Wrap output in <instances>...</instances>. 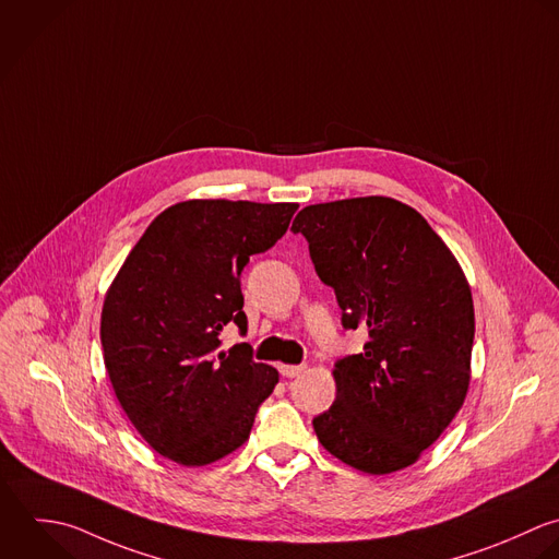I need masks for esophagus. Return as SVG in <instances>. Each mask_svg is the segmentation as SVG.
<instances>
[{
	"instance_id": "obj_1",
	"label": "esophagus",
	"mask_w": 559,
	"mask_h": 559,
	"mask_svg": "<svg viewBox=\"0 0 559 559\" xmlns=\"http://www.w3.org/2000/svg\"><path fill=\"white\" fill-rule=\"evenodd\" d=\"M305 368H307V366H302V364H300V366H285V364H281V366H278L281 374H283V377H287V379L302 374V372H305Z\"/></svg>"
}]
</instances>
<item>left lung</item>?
<instances>
[{
	"label": "left lung",
	"instance_id": "obj_1",
	"mask_svg": "<svg viewBox=\"0 0 559 559\" xmlns=\"http://www.w3.org/2000/svg\"><path fill=\"white\" fill-rule=\"evenodd\" d=\"M364 353L335 364V403L313 418L340 462L390 475L418 462L462 409L471 385L475 307L455 254L412 206L348 198L305 206L294 224Z\"/></svg>",
	"mask_w": 559,
	"mask_h": 559
}]
</instances>
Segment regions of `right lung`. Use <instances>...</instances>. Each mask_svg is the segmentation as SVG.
I'll use <instances>...</instances> for the list:
<instances>
[{
    "instance_id": "right-lung-1",
    "label": "right lung",
    "mask_w": 559,
    "mask_h": 559,
    "mask_svg": "<svg viewBox=\"0 0 559 559\" xmlns=\"http://www.w3.org/2000/svg\"><path fill=\"white\" fill-rule=\"evenodd\" d=\"M296 202L187 200L147 226L112 278L99 322L115 396L163 457L206 466L248 438L276 368L252 361L246 344L222 350L219 333H246L239 276L272 248Z\"/></svg>"
}]
</instances>
